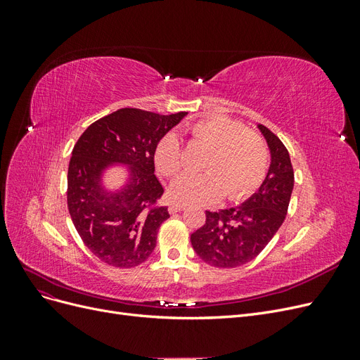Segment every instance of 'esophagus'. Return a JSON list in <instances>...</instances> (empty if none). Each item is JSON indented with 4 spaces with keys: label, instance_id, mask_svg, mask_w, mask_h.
Listing matches in <instances>:
<instances>
[{
    "label": "esophagus",
    "instance_id": "esophagus-1",
    "mask_svg": "<svg viewBox=\"0 0 360 360\" xmlns=\"http://www.w3.org/2000/svg\"><path fill=\"white\" fill-rule=\"evenodd\" d=\"M181 210H184V205H181V204H171L169 205L171 213H177V212H181Z\"/></svg>",
    "mask_w": 360,
    "mask_h": 360
}]
</instances>
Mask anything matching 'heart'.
Instances as JSON below:
<instances>
[{"label":"heart","mask_w":360,"mask_h":360,"mask_svg":"<svg viewBox=\"0 0 360 360\" xmlns=\"http://www.w3.org/2000/svg\"><path fill=\"white\" fill-rule=\"evenodd\" d=\"M193 139L210 148L204 160L205 172L184 174L171 184L169 198L179 204H212L225 197L242 200L263 181L269 167L264 139L242 123L214 115L191 126ZM156 168L172 177L183 167L176 134L163 136L155 151Z\"/></svg>","instance_id":"heart-1"}]
</instances>
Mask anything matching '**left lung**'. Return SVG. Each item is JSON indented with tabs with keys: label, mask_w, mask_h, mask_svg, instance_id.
<instances>
[{
	"label": "left lung",
	"mask_w": 360,
	"mask_h": 360,
	"mask_svg": "<svg viewBox=\"0 0 360 360\" xmlns=\"http://www.w3.org/2000/svg\"><path fill=\"white\" fill-rule=\"evenodd\" d=\"M257 127L270 151V165L263 183L240 205L207 210L205 224L191 236L195 254L213 267L231 269L252 261L285 219L294 186L290 155L266 126Z\"/></svg>",
	"instance_id": "obj_1"
}]
</instances>
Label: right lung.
<instances>
[{
    "instance_id": "obj_1",
    "label": "right lung",
    "mask_w": 360,
    "mask_h": 360,
    "mask_svg": "<svg viewBox=\"0 0 360 360\" xmlns=\"http://www.w3.org/2000/svg\"><path fill=\"white\" fill-rule=\"evenodd\" d=\"M188 112L159 115L123 108L85 129L68 171V205L76 231L91 252L114 267L143 264L169 217L158 205L163 188L155 176L159 141ZM111 172L124 181L111 187Z\"/></svg>"
}]
</instances>
